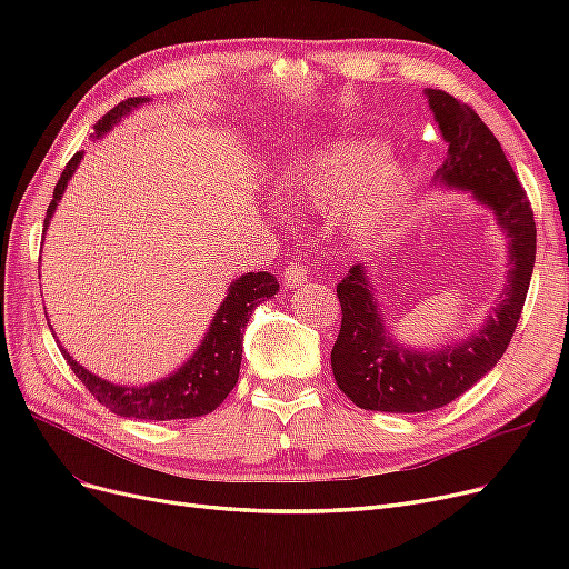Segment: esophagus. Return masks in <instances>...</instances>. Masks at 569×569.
Returning <instances> with one entry per match:
<instances>
[{
	"label": "esophagus",
	"mask_w": 569,
	"mask_h": 569,
	"mask_svg": "<svg viewBox=\"0 0 569 569\" xmlns=\"http://www.w3.org/2000/svg\"><path fill=\"white\" fill-rule=\"evenodd\" d=\"M308 278H311V270H308V268L301 266V263H297V261L287 263L284 270H282V284H284L287 289L299 287V284L306 282Z\"/></svg>",
	"instance_id": "esophagus-1"
}]
</instances>
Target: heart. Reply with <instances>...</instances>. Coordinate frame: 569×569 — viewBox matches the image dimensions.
<instances>
[{
	"label": "heart",
	"mask_w": 569,
	"mask_h": 569,
	"mask_svg": "<svg viewBox=\"0 0 569 569\" xmlns=\"http://www.w3.org/2000/svg\"><path fill=\"white\" fill-rule=\"evenodd\" d=\"M410 184V166L387 157L382 140L366 137L301 163L287 197L337 213L339 226L353 237H372L401 211Z\"/></svg>",
	"instance_id": "heart-1"
}]
</instances>
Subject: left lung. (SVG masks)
<instances>
[{"instance_id": "left-lung-1", "label": "left lung", "mask_w": 569, "mask_h": 569, "mask_svg": "<svg viewBox=\"0 0 569 569\" xmlns=\"http://www.w3.org/2000/svg\"><path fill=\"white\" fill-rule=\"evenodd\" d=\"M443 142L446 161L435 173L443 189L470 194L508 237L503 291L487 320L441 349H416L391 335L370 270L356 263L337 284L341 327L332 347L339 389L366 410L425 412L456 401L501 360L518 327L537 258V226L501 142L468 104L441 90H425Z\"/></svg>"}]
</instances>
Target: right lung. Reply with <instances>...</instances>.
Masks as SVG:
<instances>
[{"label":"right lung","instance_id":"add662e5","mask_svg":"<svg viewBox=\"0 0 569 569\" xmlns=\"http://www.w3.org/2000/svg\"><path fill=\"white\" fill-rule=\"evenodd\" d=\"M147 101L149 97H130L126 101H120L118 107H113L94 126V140L111 132L113 126H118L120 120L130 116L134 109L147 104ZM80 161H82V151H78L76 157L68 161L66 170L61 173L54 187V199H51L47 209L42 234H47L51 216H54L57 206L66 192L68 182H71L73 173L78 170ZM278 291H280V282L270 272H244L242 278L232 280L228 287V297L218 306L209 330H206L194 353L189 356L178 370L149 385L137 387V385L109 382L104 377H99L84 366H80L63 347L59 349L66 358V363L71 366L78 380L92 391L94 399L120 418L184 420V418L209 416V412H213L222 401L228 399V393L237 385L239 366H242L244 327L253 313V308L278 295Z\"/></svg>","mask_w":569,"mask_h":569}]
</instances>
